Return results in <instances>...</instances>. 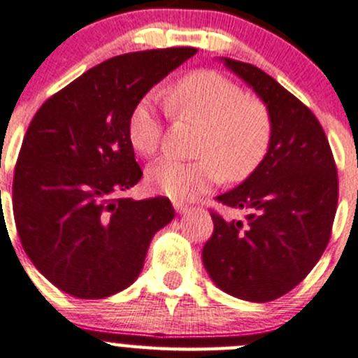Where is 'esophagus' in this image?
<instances>
[{
	"label": "esophagus",
	"instance_id": "34e87169",
	"mask_svg": "<svg viewBox=\"0 0 358 358\" xmlns=\"http://www.w3.org/2000/svg\"><path fill=\"white\" fill-rule=\"evenodd\" d=\"M174 208L179 212V214H184V212L191 210V207L187 203H184V201H174Z\"/></svg>",
	"mask_w": 358,
	"mask_h": 358
}]
</instances>
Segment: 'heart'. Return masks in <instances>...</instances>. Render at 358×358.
Returning a JSON list of instances; mask_svg holds the SVG:
<instances>
[{"label": "heart", "instance_id": "b5f03b06", "mask_svg": "<svg viewBox=\"0 0 358 358\" xmlns=\"http://www.w3.org/2000/svg\"><path fill=\"white\" fill-rule=\"evenodd\" d=\"M176 115L203 125L193 162L164 158L151 165L148 182L172 198H193L222 180L242 182L263 165L273 141V120L261 99L249 97L236 81L212 69L182 76L167 94ZM127 137L143 157L158 153L164 137L153 95L134 104Z\"/></svg>", "mask_w": 358, "mask_h": 358}]
</instances>
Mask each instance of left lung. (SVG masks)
<instances>
[{"mask_svg":"<svg viewBox=\"0 0 358 358\" xmlns=\"http://www.w3.org/2000/svg\"><path fill=\"white\" fill-rule=\"evenodd\" d=\"M266 102L273 120L270 153L219 203L245 212L226 221L210 210L214 231L203 245L205 270L238 299L266 303L301 284L327 247L338 208V169L317 116L259 67L224 59Z\"/></svg>","mask_w":358,"mask_h":358,"instance_id":"obj_1","label":"left lung"}]
</instances>
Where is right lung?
<instances>
[{
    "instance_id": "obj_1",
    "label": "right lung",
    "mask_w": 358,
    "mask_h": 358,
    "mask_svg": "<svg viewBox=\"0 0 358 358\" xmlns=\"http://www.w3.org/2000/svg\"><path fill=\"white\" fill-rule=\"evenodd\" d=\"M193 47L130 52L88 69L41 104L13 172L24 250L55 287L102 299L129 287L155 233L174 217L167 196H122L143 178L127 137L134 104Z\"/></svg>"
}]
</instances>
